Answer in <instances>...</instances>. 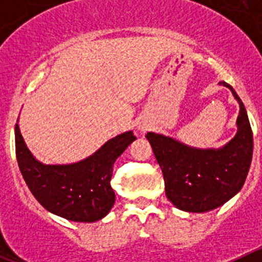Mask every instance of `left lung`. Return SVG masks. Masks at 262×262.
Segmentation results:
<instances>
[{"label":"left lung","instance_id":"left-lung-1","mask_svg":"<svg viewBox=\"0 0 262 262\" xmlns=\"http://www.w3.org/2000/svg\"><path fill=\"white\" fill-rule=\"evenodd\" d=\"M221 85L240 105L237 134L223 148L200 149L160 134L145 135L163 170L168 200L187 212L211 211L224 205L239 193L251 166L253 136L247 110L231 85L224 81Z\"/></svg>","mask_w":262,"mask_h":262}]
</instances>
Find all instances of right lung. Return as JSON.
<instances>
[{"instance_id":"obj_1","label":"right lung","mask_w":262,"mask_h":262,"mask_svg":"<svg viewBox=\"0 0 262 262\" xmlns=\"http://www.w3.org/2000/svg\"><path fill=\"white\" fill-rule=\"evenodd\" d=\"M135 139L133 131H127L82 161L46 165L32 156L15 124V154L30 191L46 210L68 221L92 223L106 216L114 205L113 166Z\"/></svg>"}]
</instances>
